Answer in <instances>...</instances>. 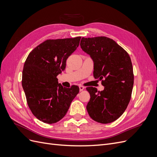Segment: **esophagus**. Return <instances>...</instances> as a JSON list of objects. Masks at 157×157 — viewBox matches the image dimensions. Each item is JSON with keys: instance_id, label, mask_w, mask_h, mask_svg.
Returning a JSON list of instances; mask_svg holds the SVG:
<instances>
[{"instance_id": "1", "label": "esophagus", "mask_w": 157, "mask_h": 157, "mask_svg": "<svg viewBox=\"0 0 157 157\" xmlns=\"http://www.w3.org/2000/svg\"><path fill=\"white\" fill-rule=\"evenodd\" d=\"M84 86H82V85H80L79 86V90H80V91H82L83 90H84Z\"/></svg>"}]
</instances>
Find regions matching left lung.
<instances>
[{
    "label": "left lung",
    "instance_id": "1",
    "mask_svg": "<svg viewBox=\"0 0 157 157\" xmlns=\"http://www.w3.org/2000/svg\"><path fill=\"white\" fill-rule=\"evenodd\" d=\"M82 50L94 61V77L101 80L103 91L87 87L90 99L86 109L95 121L107 124L118 119L129 103L133 86L134 72L128 52L107 36L82 37Z\"/></svg>",
    "mask_w": 157,
    "mask_h": 157
}]
</instances>
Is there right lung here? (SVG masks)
<instances>
[{
    "label": "right lung",
    "mask_w": 157,
    "mask_h": 157,
    "mask_svg": "<svg viewBox=\"0 0 157 157\" xmlns=\"http://www.w3.org/2000/svg\"><path fill=\"white\" fill-rule=\"evenodd\" d=\"M81 36L48 39L33 49L25 61L22 86L30 110L47 124L59 121L79 92L73 85L63 88L57 76L63 71L66 60L77 48Z\"/></svg>",
    "instance_id": "right-lung-1"
}]
</instances>
